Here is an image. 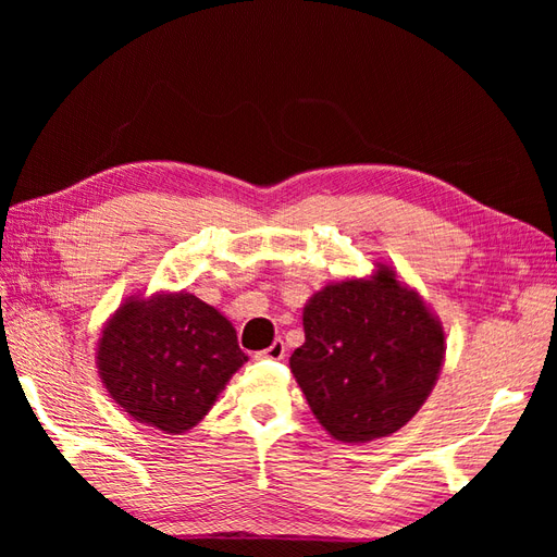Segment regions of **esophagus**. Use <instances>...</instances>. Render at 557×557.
<instances>
[{
	"label": "esophagus",
	"instance_id": "obj_1",
	"mask_svg": "<svg viewBox=\"0 0 557 557\" xmlns=\"http://www.w3.org/2000/svg\"><path fill=\"white\" fill-rule=\"evenodd\" d=\"M258 358H262V360H283L285 358V344L281 339H276L272 346L260 350Z\"/></svg>",
	"mask_w": 557,
	"mask_h": 557
}]
</instances>
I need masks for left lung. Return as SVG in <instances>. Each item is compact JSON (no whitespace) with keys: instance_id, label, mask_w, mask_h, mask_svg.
<instances>
[{"instance_id":"obj_1","label":"left lung","mask_w":557,"mask_h":557,"mask_svg":"<svg viewBox=\"0 0 557 557\" xmlns=\"http://www.w3.org/2000/svg\"><path fill=\"white\" fill-rule=\"evenodd\" d=\"M290 358L313 416L334 440L374 442L423 407L444 362V330L395 274L327 285L305 307Z\"/></svg>"}]
</instances>
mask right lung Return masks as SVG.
<instances>
[{
	"instance_id": "right-lung-1",
	"label": "right lung",
	"mask_w": 557,
	"mask_h": 557,
	"mask_svg": "<svg viewBox=\"0 0 557 557\" xmlns=\"http://www.w3.org/2000/svg\"><path fill=\"white\" fill-rule=\"evenodd\" d=\"M97 362L109 395L134 420L178 434L209 413L246 356L225 315L178 293L117 309Z\"/></svg>"
}]
</instances>
